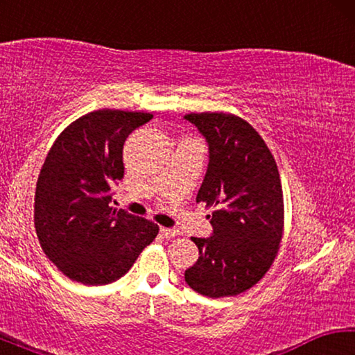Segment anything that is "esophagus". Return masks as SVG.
I'll return each mask as SVG.
<instances>
[{
	"instance_id": "1",
	"label": "esophagus",
	"mask_w": 355,
	"mask_h": 355,
	"mask_svg": "<svg viewBox=\"0 0 355 355\" xmlns=\"http://www.w3.org/2000/svg\"><path fill=\"white\" fill-rule=\"evenodd\" d=\"M159 233L164 238H173V236L178 235V230H175V228H169V227H161Z\"/></svg>"
}]
</instances>
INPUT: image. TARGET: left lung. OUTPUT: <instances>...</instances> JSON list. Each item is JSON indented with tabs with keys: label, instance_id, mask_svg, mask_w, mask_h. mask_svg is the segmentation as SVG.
Returning <instances> with one entry per match:
<instances>
[{
	"label": "left lung",
	"instance_id": "8db88e82",
	"mask_svg": "<svg viewBox=\"0 0 355 355\" xmlns=\"http://www.w3.org/2000/svg\"><path fill=\"white\" fill-rule=\"evenodd\" d=\"M208 144V167L197 203L214 207L213 233L192 238L199 260L184 271L192 290L225 297L249 290L279 252L284 196L277 164L261 136L241 117L224 112L186 114Z\"/></svg>",
	"mask_w": 355,
	"mask_h": 355
}]
</instances>
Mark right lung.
Masks as SVG:
<instances>
[{
	"mask_svg": "<svg viewBox=\"0 0 355 355\" xmlns=\"http://www.w3.org/2000/svg\"><path fill=\"white\" fill-rule=\"evenodd\" d=\"M153 116L98 110L65 128L35 188L34 224L45 255L69 279L106 285L130 271L158 225L111 207L123 178V144Z\"/></svg>",
	"mask_w": 355,
	"mask_h": 355,
	"instance_id": "1",
	"label": "right lung"
}]
</instances>
